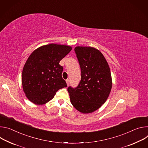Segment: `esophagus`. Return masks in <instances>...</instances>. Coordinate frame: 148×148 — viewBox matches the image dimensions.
I'll list each match as a JSON object with an SVG mask.
<instances>
[{
	"label": "esophagus",
	"instance_id": "esophagus-1",
	"mask_svg": "<svg viewBox=\"0 0 148 148\" xmlns=\"http://www.w3.org/2000/svg\"><path fill=\"white\" fill-rule=\"evenodd\" d=\"M66 84H67V85L69 86V80L68 79H67L66 80Z\"/></svg>",
	"mask_w": 148,
	"mask_h": 148
}]
</instances>
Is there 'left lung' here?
<instances>
[{"instance_id":"1","label":"left lung","mask_w":148,"mask_h":148,"mask_svg":"<svg viewBox=\"0 0 148 148\" xmlns=\"http://www.w3.org/2000/svg\"><path fill=\"white\" fill-rule=\"evenodd\" d=\"M80 70L78 86L68 87L71 102L82 113H92L106 101L112 89V77L109 64L97 49L77 46L75 48Z\"/></svg>"}]
</instances>
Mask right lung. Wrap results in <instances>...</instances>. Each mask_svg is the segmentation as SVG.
<instances>
[{
  "instance_id": "add662e5",
  "label": "right lung",
  "mask_w": 148,
  "mask_h": 148,
  "mask_svg": "<svg viewBox=\"0 0 148 148\" xmlns=\"http://www.w3.org/2000/svg\"><path fill=\"white\" fill-rule=\"evenodd\" d=\"M72 49L70 46L51 43L31 53L22 75L23 90L30 102L45 104L53 99L57 91L67 86L62 76L63 67L59 62Z\"/></svg>"
}]
</instances>
